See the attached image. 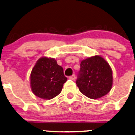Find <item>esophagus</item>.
<instances>
[{
    "mask_svg": "<svg viewBox=\"0 0 135 135\" xmlns=\"http://www.w3.org/2000/svg\"><path fill=\"white\" fill-rule=\"evenodd\" d=\"M75 74H74V75H72V76H70L69 77V79H70V80H74L75 79Z\"/></svg>",
    "mask_w": 135,
    "mask_h": 135,
    "instance_id": "obj_1",
    "label": "esophagus"
}]
</instances>
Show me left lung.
<instances>
[{
  "label": "left lung",
  "instance_id": "left-lung-1",
  "mask_svg": "<svg viewBox=\"0 0 135 135\" xmlns=\"http://www.w3.org/2000/svg\"><path fill=\"white\" fill-rule=\"evenodd\" d=\"M113 71L109 64L100 55L83 60L76 84L79 90L90 99L104 96L113 86Z\"/></svg>",
  "mask_w": 135,
  "mask_h": 135
}]
</instances>
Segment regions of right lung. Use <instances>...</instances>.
<instances>
[{"instance_id": "obj_1", "label": "right lung", "mask_w": 135, "mask_h": 135, "mask_svg": "<svg viewBox=\"0 0 135 135\" xmlns=\"http://www.w3.org/2000/svg\"><path fill=\"white\" fill-rule=\"evenodd\" d=\"M67 78L54 58L43 56L35 63L30 75V85L35 95L50 100L60 93Z\"/></svg>"}]
</instances>
